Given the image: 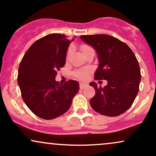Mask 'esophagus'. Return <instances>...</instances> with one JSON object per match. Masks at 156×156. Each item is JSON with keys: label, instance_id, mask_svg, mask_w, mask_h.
<instances>
[{"label": "esophagus", "instance_id": "esophagus-1", "mask_svg": "<svg viewBox=\"0 0 156 156\" xmlns=\"http://www.w3.org/2000/svg\"><path fill=\"white\" fill-rule=\"evenodd\" d=\"M87 87V83H80V89H83L85 88V87Z\"/></svg>", "mask_w": 156, "mask_h": 156}]
</instances>
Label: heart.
I'll use <instances>...</instances> for the list:
<instances>
[{"label": "heart", "mask_w": 156, "mask_h": 156, "mask_svg": "<svg viewBox=\"0 0 156 156\" xmlns=\"http://www.w3.org/2000/svg\"><path fill=\"white\" fill-rule=\"evenodd\" d=\"M90 48H90L89 45H87V44H82V45L80 46V49H81L83 53H85L87 50L90 49ZM70 53H71V48H69V49L67 51V55H66V58H67V59H68V58H69V55H70ZM90 72H91L90 69L86 68V69H79V70L75 71V72L73 73V75H74V76L76 77L77 78H79V79H85V78L87 77V76H88L89 73Z\"/></svg>", "instance_id": "b5f03b06"}]
</instances>
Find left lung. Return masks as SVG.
<instances>
[{
    "label": "left lung",
    "mask_w": 156,
    "mask_h": 156,
    "mask_svg": "<svg viewBox=\"0 0 156 156\" xmlns=\"http://www.w3.org/2000/svg\"><path fill=\"white\" fill-rule=\"evenodd\" d=\"M80 39L98 54L94 79L108 81L104 87H98L95 82L89 83L95 89L91 106L108 117L120 115L131 106L139 92L141 73L135 54L125 42L112 36L82 35Z\"/></svg>",
    "instance_id": "left-lung-1"
}]
</instances>
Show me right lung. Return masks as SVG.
I'll use <instances>...</instances> for the list:
<instances>
[{
    "mask_svg": "<svg viewBox=\"0 0 156 156\" xmlns=\"http://www.w3.org/2000/svg\"><path fill=\"white\" fill-rule=\"evenodd\" d=\"M67 36L51 34L38 39L25 53L18 69L17 83L28 108L37 117L52 119L69 108L79 83L69 80L64 84L55 80L63 67L71 42Z\"/></svg>",
    "mask_w": 156,
    "mask_h": 156,
    "instance_id": "1",
    "label": "right lung"
}]
</instances>
